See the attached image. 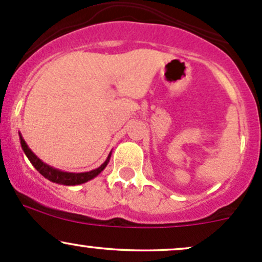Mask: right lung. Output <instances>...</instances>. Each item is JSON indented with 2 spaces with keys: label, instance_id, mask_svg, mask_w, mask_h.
Here are the masks:
<instances>
[{
  "label": "right lung",
  "instance_id": "obj_1",
  "mask_svg": "<svg viewBox=\"0 0 262 262\" xmlns=\"http://www.w3.org/2000/svg\"><path fill=\"white\" fill-rule=\"evenodd\" d=\"M19 140H21L22 150H24V152L26 154L27 159L30 160V162L33 165V167H35L42 176L46 177V179L50 180V181L56 182V184L80 185V184H83V182L90 181V180L94 179V177H96L98 173H100L101 171L106 167V165H107V162L110 160V159H107L102 165L100 166V167L96 168V170L90 171V172H82V173L63 172V171L56 170V168L50 167V166L43 164L40 159H37V156H36V155L30 150L29 146L26 145V142H25V140L22 139L21 135H19Z\"/></svg>",
  "mask_w": 262,
  "mask_h": 262
}]
</instances>
